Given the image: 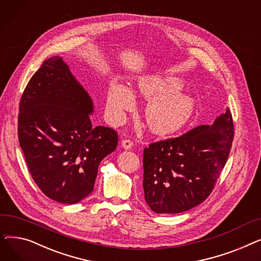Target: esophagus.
I'll list each match as a JSON object with an SVG mask.
<instances>
[{"label": "esophagus", "instance_id": "1", "mask_svg": "<svg viewBox=\"0 0 261 261\" xmlns=\"http://www.w3.org/2000/svg\"><path fill=\"white\" fill-rule=\"evenodd\" d=\"M133 145H134L133 142L130 140H122L121 141V146L125 149H132Z\"/></svg>", "mask_w": 261, "mask_h": 261}]
</instances>
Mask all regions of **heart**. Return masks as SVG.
I'll use <instances>...</instances> for the list:
<instances>
[{"label": "heart", "mask_w": 261, "mask_h": 261, "mask_svg": "<svg viewBox=\"0 0 261 261\" xmlns=\"http://www.w3.org/2000/svg\"><path fill=\"white\" fill-rule=\"evenodd\" d=\"M182 81L173 77H147L139 81L138 92L153 98L146 108V120L151 131L168 134L179 130L194 111V100L180 94ZM132 91L117 80L110 82L107 93V113L110 119L120 121L133 107Z\"/></svg>", "instance_id": "1"}]
</instances>
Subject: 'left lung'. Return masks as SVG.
<instances>
[{"mask_svg":"<svg viewBox=\"0 0 261 261\" xmlns=\"http://www.w3.org/2000/svg\"><path fill=\"white\" fill-rule=\"evenodd\" d=\"M229 110L212 126L202 125L144 149V194L158 214H179L206 200L228 159L234 141Z\"/></svg>","mask_w":261,"mask_h":261,"instance_id":"8db88e82","label":"left lung"}]
</instances>
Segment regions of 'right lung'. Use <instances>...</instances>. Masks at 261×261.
<instances>
[{"label": "right lung", "instance_id": "add662e5", "mask_svg": "<svg viewBox=\"0 0 261 261\" xmlns=\"http://www.w3.org/2000/svg\"><path fill=\"white\" fill-rule=\"evenodd\" d=\"M19 110V143L37 186L64 204L88 197L118 136L112 128L92 127V99L60 57L45 60L33 75Z\"/></svg>", "mask_w": 261, "mask_h": 261}]
</instances>
